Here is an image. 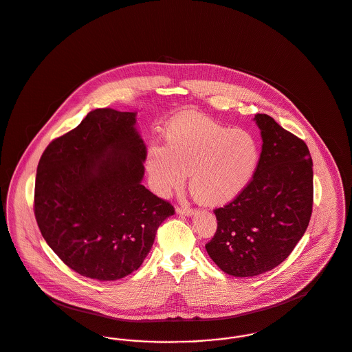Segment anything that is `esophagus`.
Instances as JSON below:
<instances>
[{
    "label": "esophagus",
    "mask_w": 352,
    "mask_h": 352,
    "mask_svg": "<svg viewBox=\"0 0 352 352\" xmlns=\"http://www.w3.org/2000/svg\"><path fill=\"white\" fill-rule=\"evenodd\" d=\"M175 212L178 213V214H182V216H193L195 214V210L193 209H189V208H184V206H181V208H177L175 209Z\"/></svg>",
    "instance_id": "34e87169"
}]
</instances>
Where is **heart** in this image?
<instances>
[{
  "instance_id": "1",
  "label": "heart",
  "mask_w": 352,
  "mask_h": 352,
  "mask_svg": "<svg viewBox=\"0 0 352 352\" xmlns=\"http://www.w3.org/2000/svg\"><path fill=\"white\" fill-rule=\"evenodd\" d=\"M259 162L255 138L212 118L188 113L166 128V147L153 146L146 166L157 195L190 188L199 202L220 206L231 202L251 182Z\"/></svg>"
}]
</instances>
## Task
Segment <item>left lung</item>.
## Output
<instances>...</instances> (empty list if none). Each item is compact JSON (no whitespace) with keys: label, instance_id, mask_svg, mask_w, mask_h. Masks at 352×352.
Returning <instances> with one entry per match:
<instances>
[{"label":"left lung","instance_id":"obj_1","mask_svg":"<svg viewBox=\"0 0 352 352\" xmlns=\"http://www.w3.org/2000/svg\"><path fill=\"white\" fill-rule=\"evenodd\" d=\"M262 153L248 186L214 210L217 231L205 245L228 275L273 270L294 250L311 220L313 162L308 146L273 118L258 113Z\"/></svg>","mask_w":352,"mask_h":352}]
</instances>
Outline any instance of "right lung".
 I'll list each match as a JSON object with an SVG mask.
<instances>
[{
	"label": "right lung",
	"mask_w": 352,
	"mask_h": 352,
	"mask_svg": "<svg viewBox=\"0 0 352 352\" xmlns=\"http://www.w3.org/2000/svg\"><path fill=\"white\" fill-rule=\"evenodd\" d=\"M138 112L96 109L40 157L35 217L76 273L116 280L138 270L174 208L142 185L147 148Z\"/></svg>",
	"instance_id": "obj_1"
}]
</instances>
